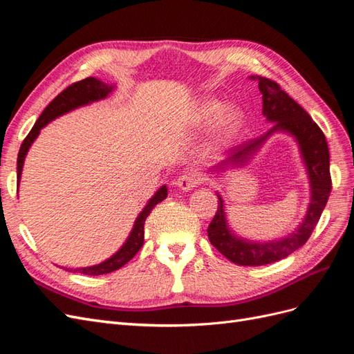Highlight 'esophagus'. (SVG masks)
Instances as JSON below:
<instances>
[{"instance_id": "1", "label": "esophagus", "mask_w": 354, "mask_h": 354, "mask_svg": "<svg viewBox=\"0 0 354 354\" xmlns=\"http://www.w3.org/2000/svg\"><path fill=\"white\" fill-rule=\"evenodd\" d=\"M202 181V176L195 169H190L187 173L181 174L177 180H176V186L183 190V192H189L192 189H195Z\"/></svg>"}]
</instances>
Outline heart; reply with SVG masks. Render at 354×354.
Listing matches in <instances>:
<instances>
[{"mask_svg":"<svg viewBox=\"0 0 354 354\" xmlns=\"http://www.w3.org/2000/svg\"><path fill=\"white\" fill-rule=\"evenodd\" d=\"M212 123V134L217 140H227L239 131L243 122V113L236 106H226L217 99H202L192 112L190 124L202 128Z\"/></svg>","mask_w":354,"mask_h":354,"instance_id":"1","label":"heart"}]
</instances>
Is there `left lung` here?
<instances>
[{
	"mask_svg": "<svg viewBox=\"0 0 354 354\" xmlns=\"http://www.w3.org/2000/svg\"><path fill=\"white\" fill-rule=\"evenodd\" d=\"M251 80L259 81V88L263 94V115L267 118V121L274 122V125L261 137H257L239 147L232 149L227 158L220 160L212 171H224L229 167H241L246 164L267 138L276 131L291 134L298 143L299 153H301L307 169L310 194H312L310 205L303 223L291 234L281 238L279 241L252 242L236 236L229 229L226 212H224V202L217 194L218 208L208 226V238L209 242L234 264L264 266L286 259L289 254L301 248L307 242L320 216H322L332 189V181L326 138L322 130L312 120V116L292 97H289L279 87V84L269 78L259 77V75L251 77Z\"/></svg>",
	"mask_w": 354,
	"mask_h": 354,
	"instance_id": "8db88e82",
	"label": "left lung"
}]
</instances>
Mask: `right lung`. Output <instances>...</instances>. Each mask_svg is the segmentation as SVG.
<instances>
[{
	"instance_id": "right-lung-1",
	"label": "right lung",
	"mask_w": 354,
	"mask_h": 354,
	"mask_svg": "<svg viewBox=\"0 0 354 354\" xmlns=\"http://www.w3.org/2000/svg\"><path fill=\"white\" fill-rule=\"evenodd\" d=\"M113 88H115V85L104 84L103 81H100L97 78L90 77V78L82 80V81L73 82L72 85H69L68 88L63 90L56 99H53V102H50L47 108L42 111V113L38 118V121L35 122L34 127H32L30 133L26 136L22 146H20V151L17 155V183L20 181V176H22L26 153L29 151V147L32 146V143L35 142V138L38 137L42 127H46L48 122L56 120V118L80 108V106H85V104H90L93 102H99L102 99H106L108 97V94L112 93ZM165 198H167V186L159 187L156 194L147 201L143 211L138 214V217L136 218L134 226L130 232V236L127 238L125 243L111 257V259L104 260L103 263L95 264V266L80 267V269H69V272L82 273V274H88V276H99V274H106V273H111V272L121 269V267L130 261L133 257L138 252V250L143 246L145 221H146L149 214H151V211L155 208L156 203L162 202Z\"/></svg>"
}]
</instances>
